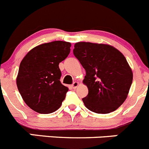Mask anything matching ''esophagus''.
<instances>
[{
	"mask_svg": "<svg viewBox=\"0 0 149 149\" xmlns=\"http://www.w3.org/2000/svg\"><path fill=\"white\" fill-rule=\"evenodd\" d=\"M79 83L78 82V81H74V82L73 83V84H72V87H73V89H76V87L79 86Z\"/></svg>",
	"mask_w": 149,
	"mask_h": 149,
	"instance_id": "obj_1",
	"label": "esophagus"
}]
</instances>
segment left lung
I'll use <instances>...</instances> for the list:
<instances>
[{
    "label": "left lung",
    "mask_w": 149,
    "mask_h": 149,
    "mask_svg": "<svg viewBox=\"0 0 149 149\" xmlns=\"http://www.w3.org/2000/svg\"><path fill=\"white\" fill-rule=\"evenodd\" d=\"M73 54L86 70L83 83L89 93L82 98L86 107L98 114L116 110L127 98L133 79L123 54L107 44L79 42Z\"/></svg>",
    "instance_id": "8db88e82"
}]
</instances>
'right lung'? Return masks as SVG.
Wrapping results in <instances>:
<instances>
[{
  "label": "right lung",
  "mask_w": 149,
  "mask_h": 149,
  "mask_svg": "<svg viewBox=\"0 0 149 149\" xmlns=\"http://www.w3.org/2000/svg\"><path fill=\"white\" fill-rule=\"evenodd\" d=\"M70 42L54 41L31 50L21 61L17 86L28 106L40 114H49L62 105L68 88L60 82L59 64L70 54Z\"/></svg>",
  "instance_id": "add662e5"
}]
</instances>
